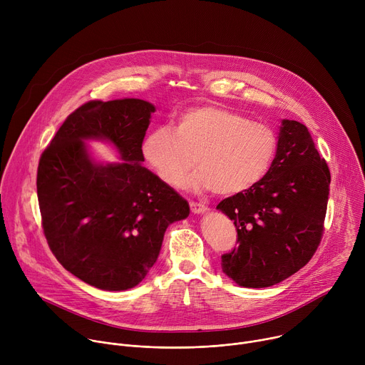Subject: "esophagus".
Returning <instances> with one entry per match:
<instances>
[{
  "instance_id": "obj_1",
  "label": "esophagus",
  "mask_w": 365,
  "mask_h": 365,
  "mask_svg": "<svg viewBox=\"0 0 365 365\" xmlns=\"http://www.w3.org/2000/svg\"><path fill=\"white\" fill-rule=\"evenodd\" d=\"M189 205H190V211L193 214H205V212H207V210H210V207H207L203 202H193L192 200Z\"/></svg>"
}]
</instances>
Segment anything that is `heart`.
<instances>
[{
    "label": "heart",
    "instance_id": "obj_1",
    "mask_svg": "<svg viewBox=\"0 0 365 365\" xmlns=\"http://www.w3.org/2000/svg\"><path fill=\"white\" fill-rule=\"evenodd\" d=\"M141 151L155 175L170 186H178L196 162L200 169L186 180L189 187L235 195L269 173L277 137L263 123L218 106H202L180 113L173 130H151Z\"/></svg>",
    "mask_w": 365,
    "mask_h": 365
}]
</instances>
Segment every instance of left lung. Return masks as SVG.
<instances>
[{
	"label": "left lung",
	"mask_w": 365,
	"mask_h": 365,
	"mask_svg": "<svg viewBox=\"0 0 365 365\" xmlns=\"http://www.w3.org/2000/svg\"><path fill=\"white\" fill-rule=\"evenodd\" d=\"M331 173L306 125L283 120L269 173L221 200L237 242L222 272L244 287H269L309 263L324 234Z\"/></svg>",
	"instance_id": "obj_1"
}]
</instances>
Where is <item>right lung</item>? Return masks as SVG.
I'll return each instance as SVG.
<instances>
[{
    "instance_id": "right-lung-1",
    "label": "right lung",
    "mask_w": 365,
    "mask_h": 365,
    "mask_svg": "<svg viewBox=\"0 0 365 365\" xmlns=\"http://www.w3.org/2000/svg\"><path fill=\"white\" fill-rule=\"evenodd\" d=\"M154 111L135 98L89 101L65 120L38 162L47 244L68 272L102 290L137 286L158 259L166 228L189 215V203L141 166ZM85 139L113 142L123 162L93 163Z\"/></svg>"
}]
</instances>
